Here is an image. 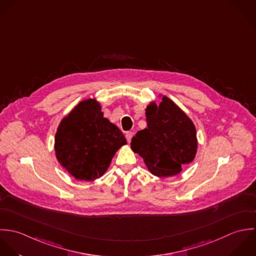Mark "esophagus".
<instances>
[{
  "label": "esophagus",
  "instance_id": "obj_1",
  "mask_svg": "<svg viewBox=\"0 0 256 256\" xmlns=\"http://www.w3.org/2000/svg\"><path fill=\"white\" fill-rule=\"evenodd\" d=\"M132 136H134V134H132V132H126V140H128V142H130Z\"/></svg>",
  "mask_w": 256,
  "mask_h": 256
}]
</instances>
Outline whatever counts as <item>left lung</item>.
I'll list each match as a JSON object with an SVG mask.
<instances>
[{
    "label": "left lung",
    "mask_w": 256,
    "mask_h": 256,
    "mask_svg": "<svg viewBox=\"0 0 256 256\" xmlns=\"http://www.w3.org/2000/svg\"><path fill=\"white\" fill-rule=\"evenodd\" d=\"M148 128L132 138L134 152L140 154L150 171L158 177L178 174L193 161L197 152V134L192 120L174 102L163 97L157 106L146 110Z\"/></svg>",
    "instance_id": "1"
}]
</instances>
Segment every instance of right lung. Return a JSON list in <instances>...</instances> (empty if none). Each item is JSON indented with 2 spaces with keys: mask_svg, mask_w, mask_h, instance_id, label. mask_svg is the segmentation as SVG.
<instances>
[{
  "mask_svg": "<svg viewBox=\"0 0 256 256\" xmlns=\"http://www.w3.org/2000/svg\"><path fill=\"white\" fill-rule=\"evenodd\" d=\"M124 144L120 130L104 118L99 102L89 99L79 102L61 120L54 148L57 160L72 176L92 181L106 171Z\"/></svg>",
  "mask_w": 256,
  "mask_h": 256,
  "instance_id": "right-lung-1",
  "label": "right lung"
}]
</instances>
